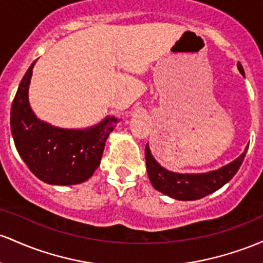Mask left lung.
<instances>
[{
	"mask_svg": "<svg viewBox=\"0 0 263 263\" xmlns=\"http://www.w3.org/2000/svg\"><path fill=\"white\" fill-rule=\"evenodd\" d=\"M237 68L241 74L245 76V70L240 62L237 63ZM247 149L249 145L245 147L243 153L238 158L221 166L220 169L200 174H181L174 173L161 166L150 152L149 144H146L145 160L147 176L154 189L164 195L181 201H193L215 193L234 178L242 164Z\"/></svg>",
	"mask_w": 263,
	"mask_h": 263,
	"instance_id": "left-lung-1",
	"label": "left lung"
}]
</instances>
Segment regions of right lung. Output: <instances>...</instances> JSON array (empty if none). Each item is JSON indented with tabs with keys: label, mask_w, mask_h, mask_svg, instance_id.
Masks as SVG:
<instances>
[{
	"label": "right lung",
	"mask_w": 263,
	"mask_h": 263,
	"mask_svg": "<svg viewBox=\"0 0 263 263\" xmlns=\"http://www.w3.org/2000/svg\"><path fill=\"white\" fill-rule=\"evenodd\" d=\"M34 61L18 85L11 107V133L17 152L32 174L49 185L87 181L99 166L105 141L119 122L105 117L89 128L66 129L37 118L28 99Z\"/></svg>",
	"instance_id": "right-lung-1"
}]
</instances>
